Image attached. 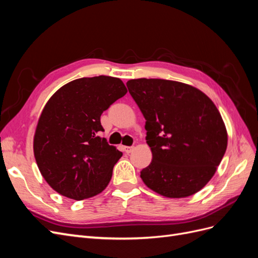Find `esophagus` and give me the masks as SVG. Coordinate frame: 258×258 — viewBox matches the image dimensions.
Returning a JSON list of instances; mask_svg holds the SVG:
<instances>
[{"label": "esophagus", "instance_id": "1", "mask_svg": "<svg viewBox=\"0 0 258 258\" xmlns=\"http://www.w3.org/2000/svg\"><path fill=\"white\" fill-rule=\"evenodd\" d=\"M122 150H123V152H124V153L129 154V153H131V152H132V150H134V147H132V146H123V147H122Z\"/></svg>", "mask_w": 258, "mask_h": 258}]
</instances>
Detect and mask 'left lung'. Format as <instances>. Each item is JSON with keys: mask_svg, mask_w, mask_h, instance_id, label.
<instances>
[{"mask_svg": "<svg viewBox=\"0 0 258 258\" xmlns=\"http://www.w3.org/2000/svg\"><path fill=\"white\" fill-rule=\"evenodd\" d=\"M127 87L146 120V143L153 154L141 171L144 184L168 198L199 191L227 148V131L212 100L174 81L130 80Z\"/></svg>", "mask_w": 258, "mask_h": 258, "instance_id": "8db88e82", "label": "left lung"}]
</instances>
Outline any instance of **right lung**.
<instances>
[{"label":"right lung","mask_w":258,"mask_h":258,"mask_svg":"<svg viewBox=\"0 0 258 258\" xmlns=\"http://www.w3.org/2000/svg\"><path fill=\"white\" fill-rule=\"evenodd\" d=\"M127 93L116 77H83L53 93L38 119L33 150L45 181L74 200L96 196L110 183L122 156L100 135V117Z\"/></svg>","instance_id":"right-lung-1"}]
</instances>
